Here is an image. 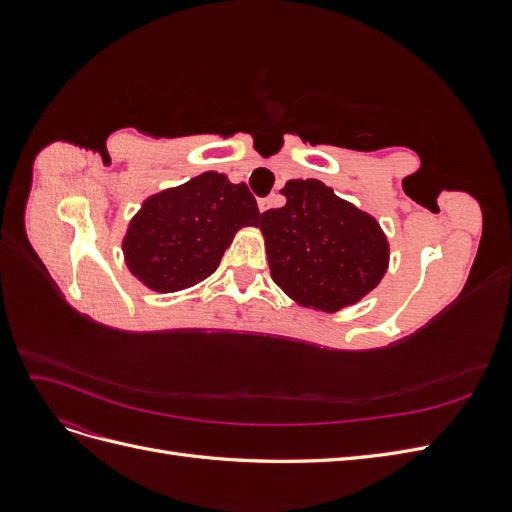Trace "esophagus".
<instances>
[{
  "label": "esophagus",
  "instance_id": "1",
  "mask_svg": "<svg viewBox=\"0 0 512 512\" xmlns=\"http://www.w3.org/2000/svg\"><path fill=\"white\" fill-rule=\"evenodd\" d=\"M277 205V194H271V196H267V198H260L258 200V209H260V213H265V211H269L271 207H275Z\"/></svg>",
  "mask_w": 512,
  "mask_h": 512
}]
</instances>
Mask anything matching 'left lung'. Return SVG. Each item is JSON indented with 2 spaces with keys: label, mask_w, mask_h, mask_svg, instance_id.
Returning <instances> with one entry per match:
<instances>
[{
  "label": "left lung",
  "mask_w": 512,
  "mask_h": 512,
  "mask_svg": "<svg viewBox=\"0 0 512 512\" xmlns=\"http://www.w3.org/2000/svg\"><path fill=\"white\" fill-rule=\"evenodd\" d=\"M286 205L262 213L273 282L320 312L361 301L389 267V241L369 213L318 179H290Z\"/></svg>",
  "instance_id": "obj_1"
}]
</instances>
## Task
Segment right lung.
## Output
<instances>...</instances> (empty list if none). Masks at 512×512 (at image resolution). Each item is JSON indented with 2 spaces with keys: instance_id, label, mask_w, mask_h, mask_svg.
I'll list each match as a JSON object with an SVG mask.
<instances>
[{
  "instance_id": "right-lung-1",
  "label": "right lung",
  "mask_w": 512,
  "mask_h": 512,
  "mask_svg": "<svg viewBox=\"0 0 512 512\" xmlns=\"http://www.w3.org/2000/svg\"><path fill=\"white\" fill-rule=\"evenodd\" d=\"M258 220L256 198L247 185L209 170L149 196L123 237V256L147 288L177 292L209 277L235 232L258 226Z\"/></svg>"
}]
</instances>
